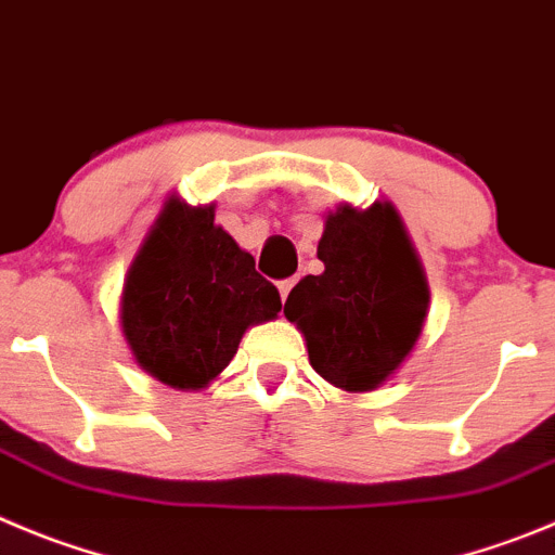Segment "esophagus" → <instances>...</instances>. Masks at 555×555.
Instances as JSON below:
<instances>
[{"label": "esophagus", "instance_id": "1", "mask_svg": "<svg viewBox=\"0 0 555 555\" xmlns=\"http://www.w3.org/2000/svg\"><path fill=\"white\" fill-rule=\"evenodd\" d=\"M295 282H298V279H284V282H279V295H282V301H287V295L289 289L295 287Z\"/></svg>", "mask_w": 555, "mask_h": 555}]
</instances>
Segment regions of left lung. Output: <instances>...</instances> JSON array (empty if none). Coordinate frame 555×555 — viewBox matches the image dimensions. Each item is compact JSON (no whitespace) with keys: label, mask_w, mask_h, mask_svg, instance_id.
Instances as JSON below:
<instances>
[{"label":"left lung","mask_w":555,"mask_h":555,"mask_svg":"<svg viewBox=\"0 0 555 555\" xmlns=\"http://www.w3.org/2000/svg\"><path fill=\"white\" fill-rule=\"evenodd\" d=\"M318 257L325 271L295 284L284 318L307 336L320 377L345 391H372L422 336L429 309L422 260L391 202L336 207Z\"/></svg>","instance_id":"left-lung-1"}]
</instances>
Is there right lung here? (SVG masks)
I'll list each match as a JSON object with an SVG mask.
<instances>
[{
  "label": "right lung",
  "instance_id": "1",
  "mask_svg": "<svg viewBox=\"0 0 555 555\" xmlns=\"http://www.w3.org/2000/svg\"><path fill=\"white\" fill-rule=\"evenodd\" d=\"M214 219V205L169 196L122 284L120 323L133 359L183 391L216 380L248 325L282 312L279 289Z\"/></svg>",
  "mask_w": 555,
  "mask_h": 555
}]
</instances>
